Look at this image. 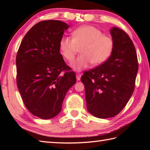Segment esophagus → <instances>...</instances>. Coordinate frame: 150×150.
<instances>
[{
    "instance_id": "esophagus-1",
    "label": "esophagus",
    "mask_w": 150,
    "mask_h": 150,
    "mask_svg": "<svg viewBox=\"0 0 150 150\" xmlns=\"http://www.w3.org/2000/svg\"><path fill=\"white\" fill-rule=\"evenodd\" d=\"M81 77V74H80V73H77V74L76 75V78H77V80L78 81H80Z\"/></svg>"
}]
</instances>
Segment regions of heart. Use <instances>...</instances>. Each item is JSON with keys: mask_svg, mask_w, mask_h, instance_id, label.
Wrapping results in <instances>:
<instances>
[{"mask_svg": "<svg viewBox=\"0 0 150 150\" xmlns=\"http://www.w3.org/2000/svg\"><path fill=\"white\" fill-rule=\"evenodd\" d=\"M71 37H63L59 42V50L68 62L74 59L77 48L81 47V55L72 64L73 69L80 71L93 65L105 63L114 50L112 38L103 35L100 30L92 26L77 28L71 33Z\"/></svg>", "mask_w": 150, "mask_h": 150, "instance_id": "b5f03b06", "label": "heart"}]
</instances>
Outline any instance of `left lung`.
<instances>
[{
    "instance_id": "left-lung-1",
    "label": "left lung",
    "mask_w": 150,
    "mask_h": 150,
    "mask_svg": "<svg viewBox=\"0 0 150 150\" xmlns=\"http://www.w3.org/2000/svg\"><path fill=\"white\" fill-rule=\"evenodd\" d=\"M110 32L114 41L110 57L81 78L87 110L99 118L114 117L125 107L134 92L138 70L136 49L128 35L116 27Z\"/></svg>"
}]
</instances>
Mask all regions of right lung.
Wrapping results in <instances>:
<instances>
[{"instance_id":"obj_1","label":"right lung","mask_w":150,"mask_h":150,"mask_svg":"<svg viewBox=\"0 0 150 150\" xmlns=\"http://www.w3.org/2000/svg\"><path fill=\"white\" fill-rule=\"evenodd\" d=\"M69 28L59 20L40 22L26 33L17 53L16 82L22 100L32 115L44 120L60 112L66 93L76 83L75 72L59 53L60 40Z\"/></svg>"}]
</instances>
